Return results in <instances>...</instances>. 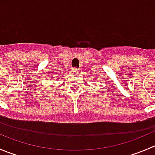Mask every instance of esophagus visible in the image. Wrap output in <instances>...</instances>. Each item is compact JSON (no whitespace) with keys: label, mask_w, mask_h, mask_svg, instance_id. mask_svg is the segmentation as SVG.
<instances>
[{"label":"esophagus","mask_w":155,"mask_h":155,"mask_svg":"<svg viewBox=\"0 0 155 155\" xmlns=\"http://www.w3.org/2000/svg\"><path fill=\"white\" fill-rule=\"evenodd\" d=\"M72 70H73V72H74V73H79V69L78 68H73Z\"/></svg>","instance_id":"esophagus-1"}]
</instances>
